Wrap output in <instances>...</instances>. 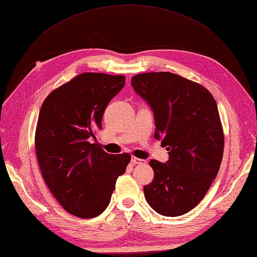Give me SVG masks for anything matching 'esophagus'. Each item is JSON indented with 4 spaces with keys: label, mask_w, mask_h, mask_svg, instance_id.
<instances>
[{
    "label": "esophagus",
    "mask_w": 257,
    "mask_h": 257,
    "mask_svg": "<svg viewBox=\"0 0 257 257\" xmlns=\"http://www.w3.org/2000/svg\"><path fill=\"white\" fill-rule=\"evenodd\" d=\"M131 163H132L133 165H136V164H141V165H145L148 162H146L145 160H142V159H138V158H132V160H131Z\"/></svg>",
    "instance_id": "esophagus-1"
}]
</instances>
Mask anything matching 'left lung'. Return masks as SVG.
I'll return each instance as SVG.
<instances>
[{
  "label": "left lung",
  "instance_id": "1",
  "mask_svg": "<svg viewBox=\"0 0 257 257\" xmlns=\"http://www.w3.org/2000/svg\"><path fill=\"white\" fill-rule=\"evenodd\" d=\"M131 84L153 109L155 139L170 151L166 163L150 161L154 179L145 200L161 215H183L203 200L222 163L217 104L207 88L171 72L141 73Z\"/></svg>",
  "mask_w": 257,
  "mask_h": 257
}]
</instances>
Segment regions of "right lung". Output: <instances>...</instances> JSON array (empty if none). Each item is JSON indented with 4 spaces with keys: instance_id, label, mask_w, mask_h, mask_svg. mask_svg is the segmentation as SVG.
Listing matches in <instances>:
<instances>
[{
    "instance_id": "right-lung-1",
    "label": "right lung",
    "mask_w": 257,
    "mask_h": 257,
    "mask_svg": "<svg viewBox=\"0 0 257 257\" xmlns=\"http://www.w3.org/2000/svg\"><path fill=\"white\" fill-rule=\"evenodd\" d=\"M124 84V75L82 73L52 91L42 104L36 158L51 193L74 216L92 218L104 212L131 161L128 153L111 155L90 142L102 128L107 104Z\"/></svg>"
}]
</instances>
